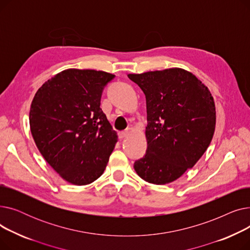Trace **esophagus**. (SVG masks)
<instances>
[{
  "mask_svg": "<svg viewBox=\"0 0 250 250\" xmlns=\"http://www.w3.org/2000/svg\"><path fill=\"white\" fill-rule=\"evenodd\" d=\"M128 135V130H123V132L118 133V138L120 139H124Z\"/></svg>",
  "mask_w": 250,
  "mask_h": 250,
  "instance_id": "34e87169",
  "label": "esophagus"
}]
</instances>
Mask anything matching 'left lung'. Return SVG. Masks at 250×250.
<instances>
[{
	"mask_svg": "<svg viewBox=\"0 0 250 250\" xmlns=\"http://www.w3.org/2000/svg\"><path fill=\"white\" fill-rule=\"evenodd\" d=\"M127 77L143 90L147 103L148 147L134 168L153 185L172 182L192 168L211 144L214 98L198 78L179 68Z\"/></svg>",
	"mask_w": 250,
	"mask_h": 250,
	"instance_id": "obj_1",
	"label": "left lung"
}]
</instances>
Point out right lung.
<instances>
[{"label": "right lung", "instance_id": "1", "mask_svg": "<svg viewBox=\"0 0 250 250\" xmlns=\"http://www.w3.org/2000/svg\"><path fill=\"white\" fill-rule=\"evenodd\" d=\"M115 76L64 70L37 90L30 130L45 161L72 185L85 186L104 172L117 134L100 108L104 87Z\"/></svg>", "mask_w": 250, "mask_h": 250}]
</instances>
